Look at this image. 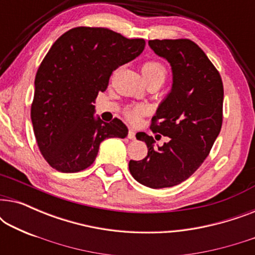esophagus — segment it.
<instances>
[{
	"instance_id": "34e87169",
	"label": "esophagus",
	"mask_w": 255,
	"mask_h": 255,
	"mask_svg": "<svg viewBox=\"0 0 255 255\" xmlns=\"http://www.w3.org/2000/svg\"><path fill=\"white\" fill-rule=\"evenodd\" d=\"M128 138L131 139V140H133V139H135V131L133 130V128H130V130H128Z\"/></svg>"
}]
</instances>
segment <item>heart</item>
<instances>
[{"mask_svg":"<svg viewBox=\"0 0 255 255\" xmlns=\"http://www.w3.org/2000/svg\"><path fill=\"white\" fill-rule=\"evenodd\" d=\"M141 73L144 78H149V76H162L165 79L166 76V68L163 67V65L160 64L158 61H147L142 65L141 67ZM142 113V109L140 107L133 108V109L128 110L127 115L128 117V120L134 122L137 121L139 116H140Z\"/></svg>","mask_w":255,"mask_h":255,"instance_id":"b5f03b06","label":"heart"}]
</instances>
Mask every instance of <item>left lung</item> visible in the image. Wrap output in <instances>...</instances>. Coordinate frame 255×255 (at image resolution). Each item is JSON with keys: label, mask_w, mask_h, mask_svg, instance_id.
<instances>
[{"label": "left lung", "mask_w": 255, "mask_h": 255, "mask_svg": "<svg viewBox=\"0 0 255 255\" xmlns=\"http://www.w3.org/2000/svg\"><path fill=\"white\" fill-rule=\"evenodd\" d=\"M148 45L172 67V89L151 124L153 132L169 141L156 148L152 135L138 132L135 137L146 142L147 155L130 160L128 169L139 183L159 189L183 182L209 155L222 128L224 89L218 71L194 41L154 39Z\"/></svg>", "instance_id": "obj_1"}]
</instances>
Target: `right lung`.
Wrapping results in <instances>:
<instances>
[{
  "instance_id": "1",
  "label": "right lung",
  "mask_w": 255,
  "mask_h": 255,
  "mask_svg": "<svg viewBox=\"0 0 255 255\" xmlns=\"http://www.w3.org/2000/svg\"><path fill=\"white\" fill-rule=\"evenodd\" d=\"M144 39H128L104 27L79 26L55 40L38 68L31 121L44 159L52 168L76 173L95 161L107 138H125L115 118L94 117L95 100L115 69L144 51Z\"/></svg>"
}]
</instances>
